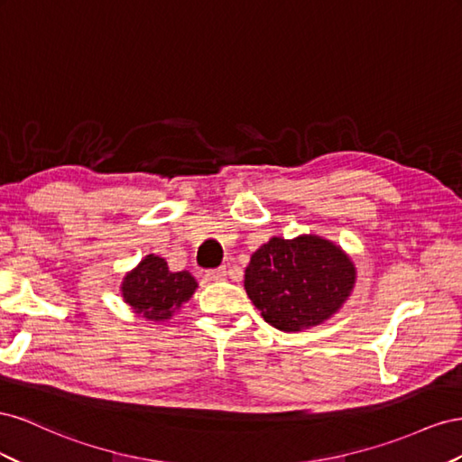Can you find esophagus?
I'll list each match as a JSON object with an SVG mask.
<instances>
[{
    "instance_id": "esophagus-1",
    "label": "esophagus",
    "mask_w": 462,
    "mask_h": 462,
    "mask_svg": "<svg viewBox=\"0 0 462 462\" xmlns=\"http://www.w3.org/2000/svg\"><path fill=\"white\" fill-rule=\"evenodd\" d=\"M205 279L210 281V282H220V281L226 279V269L220 267V269H215V271H207Z\"/></svg>"
}]
</instances>
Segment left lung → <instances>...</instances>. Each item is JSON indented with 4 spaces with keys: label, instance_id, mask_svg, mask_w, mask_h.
I'll return each mask as SVG.
<instances>
[{
    "label": "left lung",
    "instance_id": "left-lung-1",
    "mask_svg": "<svg viewBox=\"0 0 462 462\" xmlns=\"http://www.w3.org/2000/svg\"><path fill=\"white\" fill-rule=\"evenodd\" d=\"M245 292L261 318L284 333H298L333 318L356 286V265L335 242L315 234L281 236L252 254Z\"/></svg>",
    "mask_w": 462,
    "mask_h": 462
}]
</instances>
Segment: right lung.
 Wrapping results in <instances>:
<instances>
[{
    "label": "right lung",
    "mask_w": 462,
    "mask_h": 462,
    "mask_svg": "<svg viewBox=\"0 0 462 462\" xmlns=\"http://www.w3.org/2000/svg\"><path fill=\"white\" fill-rule=\"evenodd\" d=\"M197 281L189 271H170L164 257L149 254L125 273L120 292L125 304L147 321H168L191 300Z\"/></svg>",
    "instance_id": "right-lung-1"
}]
</instances>
